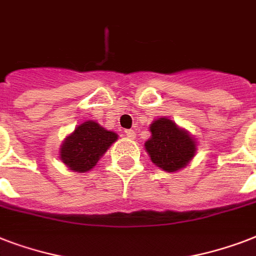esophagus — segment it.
Listing matches in <instances>:
<instances>
[{"label": "esophagus", "instance_id": "esophagus-1", "mask_svg": "<svg viewBox=\"0 0 256 256\" xmlns=\"http://www.w3.org/2000/svg\"><path fill=\"white\" fill-rule=\"evenodd\" d=\"M124 134H126V136L130 138V140H134V138H136V132H134V130H126Z\"/></svg>", "mask_w": 256, "mask_h": 256}]
</instances>
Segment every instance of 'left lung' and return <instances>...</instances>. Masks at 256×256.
<instances>
[{
    "label": "left lung",
    "mask_w": 256,
    "mask_h": 256,
    "mask_svg": "<svg viewBox=\"0 0 256 256\" xmlns=\"http://www.w3.org/2000/svg\"><path fill=\"white\" fill-rule=\"evenodd\" d=\"M150 132L152 136L144 142V148L156 168L166 172H175L186 168L195 156L194 136L168 116L152 120Z\"/></svg>",
    "instance_id": "1"
}]
</instances>
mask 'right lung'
Masks as SVG:
<instances>
[{
    "label": "right lung",
    "mask_w": 256,
    "mask_h": 256,
    "mask_svg": "<svg viewBox=\"0 0 256 256\" xmlns=\"http://www.w3.org/2000/svg\"><path fill=\"white\" fill-rule=\"evenodd\" d=\"M116 140V132L106 130L96 120H85L62 142L60 160L69 170L88 172Z\"/></svg>",
    "instance_id": "add662e5"
}]
</instances>
